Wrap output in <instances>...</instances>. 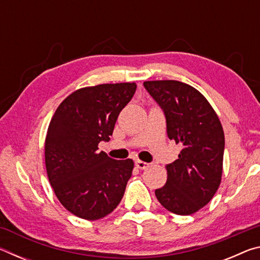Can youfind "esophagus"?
Wrapping results in <instances>:
<instances>
[{"instance_id": "obj_1", "label": "esophagus", "mask_w": 260, "mask_h": 260, "mask_svg": "<svg viewBox=\"0 0 260 260\" xmlns=\"http://www.w3.org/2000/svg\"><path fill=\"white\" fill-rule=\"evenodd\" d=\"M135 166L138 167L140 170H146L147 167H149V164L146 161H142V160H136L135 161Z\"/></svg>"}]
</instances>
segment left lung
<instances>
[{"instance_id": "left-lung-1", "label": "left lung", "mask_w": 260, "mask_h": 260, "mask_svg": "<svg viewBox=\"0 0 260 260\" xmlns=\"http://www.w3.org/2000/svg\"><path fill=\"white\" fill-rule=\"evenodd\" d=\"M143 85L164 110L169 139L182 146L178 159L166 166V183L156 189V197L170 212L192 214L212 200L221 182V122L204 95L190 85L177 80Z\"/></svg>"}]
</instances>
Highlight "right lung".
I'll list each match as a JSON object with an SVG mask.
<instances>
[{"instance_id": "1", "label": "right lung", "mask_w": 260, "mask_h": 260, "mask_svg": "<svg viewBox=\"0 0 260 260\" xmlns=\"http://www.w3.org/2000/svg\"><path fill=\"white\" fill-rule=\"evenodd\" d=\"M135 89L134 82L80 88L51 118L45 143L48 179L60 204L79 218H104L124 196L134 161L116 160L98 149L110 140Z\"/></svg>"}]
</instances>
